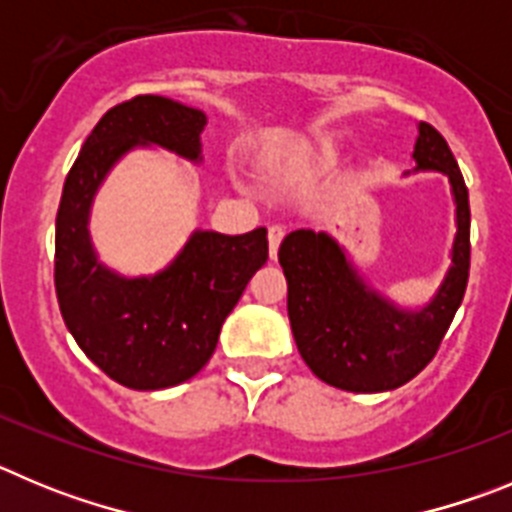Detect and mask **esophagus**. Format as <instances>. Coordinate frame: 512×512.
Masks as SVG:
<instances>
[{"label": "esophagus", "mask_w": 512, "mask_h": 512, "mask_svg": "<svg viewBox=\"0 0 512 512\" xmlns=\"http://www.w3.org/2000/svg\"><path fill=\"white\" fill-rule=\"evenodd\" d=\"M284 238V228L282 225H271L269 228V256L271 259H277V251H279V243Z\"/></svg>", "instance_id": "esophagus-1"}]
</instances>
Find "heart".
<instances>
[{"instance_id": "heart-1", "label": "heart", "mask_w": 512, "mask_h": 512, "mask_svg": "<svg viewBox=\"0 0 512 512\" xmlns=\"http://www.w3.org/2000/svg\"><path fill=\"white\" fill-rule=\"evenodd\" d=\"M336 161V156L333 153H320L318 158H315V166H320V169H325V166H330Z\"/></svg>"}]
</instances>
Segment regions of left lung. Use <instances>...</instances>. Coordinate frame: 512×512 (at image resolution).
<instances>
[{"label": "left lung", "instance_id": "1", "mask_svg": "<svg viewBox=\"0 0 512 512\" xmlns=\"http://www.w3.org/2000/svg\"><path fill=\"white\" fill-rule=\"evenodd\" d=\"M418 171H438L454 197L449 269L428 302L400 305L379 292L343 243L325 230H292L279 246L287 277V315L310 372L346 392H390L420 374L446 336L469 279V192L449 143L428 122L413 148Z\"/></svg>", "mask_w": 512, "mask_h": 512}]
</instances>
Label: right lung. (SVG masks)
<instances>
[{"mask_svg":"<svg viewBox=\"0 0 512 512\" xmlns=\"http://www.w3.org/2000/svg\"><path fill=\"white\" fill-rule=\"evenodd\" d=\"M207 115L158 94L104 112L63 184L56 215V295L63 323L115 382L166 390L200 372L248 279L269 259L266 228L243 235L192 230L156 274L125 277L92 241L94 197L110 171L138 148H161L200 166Z\"/></svg>","mask_w":512,"mask_h":512,"instance_id":"1","label":"right lung"}]
</instances>
